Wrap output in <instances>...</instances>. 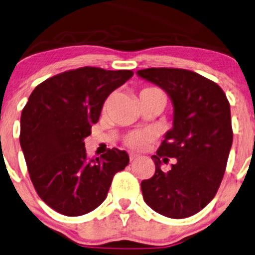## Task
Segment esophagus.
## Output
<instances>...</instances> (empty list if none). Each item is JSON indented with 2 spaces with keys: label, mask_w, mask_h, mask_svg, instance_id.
<instances>
[{
  "label": "esophagus",
  "mask_w": 255,
  "mask_h": 255,
  "mask_svg": "<svg viewBox=\"0 0 255 255\" xmlns=\"http://www.w3.org/2000/svg\"><path fill=\"white\" fill-rule=\"evenodd\" d=\"M137 157H138V155H136V154H134V153H129V159H130V161L136 160Z\"/></svg>",
  "instance_id": "obj_1"
}]
</instances>
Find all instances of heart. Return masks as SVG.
<instances>
[{"label":"heart","instance_id":"1","mask_svg":"<svg viewBox=\"0 0 255 255\" xmlns=\"http://www.w3.org/2000/svg\"><path fill=\"white\" fill-rule=\"evenodd\" d=\"M149 89H155V88H146L143 90H149ZM153 137L150 130L147 129H141V130H135L131 131L125 137V143L131 149H142V148L148 143V141Z\"/></svg>","mask_w":255,"mask_h":255}]
</instances>
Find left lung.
Returning <instances> with one entry per match:
<instances>
[{"mask_svg": "<svg viewBox=\"0 0 255 255\" xmlns=\"http://www.w3.org/2000/svg\"><path fill=\"white\" fill-rule=\"evenodd\" d=\"M141 79L159 86L172 100L173 127L156 155L155 174L141 182L144 202L172 219L194 215L217 194L233 142L230 102L217 83L191 70L147 68ZM168 157L177 162L160 169Z\"/></svg>", "mask_w": 255, "mask_h": 255, "instance_id": "left-lung-1", "label": "left lung"}]
</instances>
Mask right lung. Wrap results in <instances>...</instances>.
<instances>
[{
	"instance_id": "1",
	"label": "right lung",
	"mask_w": 255,
	"mask_h": 255,
	"mask_svg": "<svg viewBox=\"0 0 255 255\" xmlns=\"http://www.w3.org/2000/svg\"><path fill=\"white\" fill-rule=\"evenodd\" d=\"M133 74L82 67L47 79L29 96L20 144L38 196L54 211L67 217L92 212L107 198L115 174L129 163L118 148L88 159L83 140L106 99Z\"/></svg>"
}]
</instances>
